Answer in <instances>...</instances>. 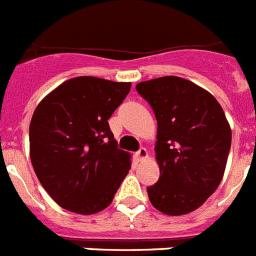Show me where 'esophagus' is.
Wrapping results in <instances>:
<instances>
[{"instance_id": "1", "label": "esophagus", "mask_w": 256, "mask_h": 256, "mask_svg": "<svg viewBox=\"0 0 256 256\" xmlns=\"http://www.w3.org/2000/svg\"><path fill=\"white\" fill-rule=\"evenodd\" d=\"M148 156V152H147V150L144 147H140V148L135 152V158L138 159V160H143V159H146Z\"/></svg>"}]
</instances>
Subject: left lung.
<instances>
[{
	"label": "left lung",
	"instance_id": "8db88e82",
	"mask_svg": "<svg viewBox=\"0 0 256 256\" xmlns=\"http://www.w3.org/2000/svg\"><path fill=\"white\" fill-rule=\"evenodd\" d=\"M158 122L155 158L160 178L148 198L167 216L196 210L218 188L232 146L221 105L192 81L164 76L136 84Z\"/></svg>",
	"mask_w": 256,
	"mask_h": 256
}]
</instances>
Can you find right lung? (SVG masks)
Returning <instances> with one entry per match:
<instances>
[{
	"instance_id": "right-lung-1",
	"label": "right lung",
	"mask_w": 256,
	"mask_h": 256,
	"mask_svg": "<svg viewBox=\"0 0 256 256\" xmlns=\"http://www.w3.org/2000/svg\"><path fill=\"white\" fill-rule=\"evenodd\" d=\"M132 82L80 76L42 100L30 124V158L43 188L59 206L94 214L112 204L132 168L109 120Z\"/></svg>"
}]
</instances>
